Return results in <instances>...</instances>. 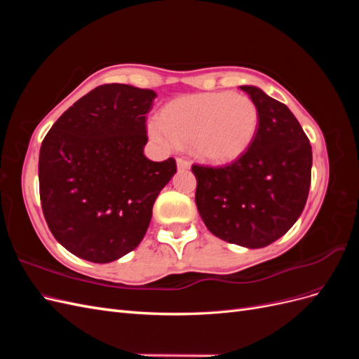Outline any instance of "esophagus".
Listing matches in <instances>:
<instances>
[{"label": "esophagus", "mask_w": 359, "mask_h": 359, "mask_svg": "<svg viewBox=\"0 0 359 359\" xmlns=\"http://www.w3.org/2000/svg\"><path fill=\"white\" fill-rule=\"evenodd\" d=\"M177 168H178V170H189L190 161L186 158H177Z\"/></svg>", "instance_id": "esophagus-1"}]
</instances>
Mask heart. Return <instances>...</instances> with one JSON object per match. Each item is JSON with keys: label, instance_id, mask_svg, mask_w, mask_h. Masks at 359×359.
I'll use <instances>...</instances> for the list:
<instances>
[{"label": "heart", "instance_id": "b5f03b06", "mask_svg": "<svg viewBox=\"0 0 359 359\" xmlns=\"http://www.w3.org/2000/svg\"><path fill=\"white\" fill-rule=\"evenodd\" d=\"M257 127V106L248 95L202 93L169 103L161 112V124L149 123L148 133L163 147L191 145L201 160L226 165L250 148Z\"/></svg>", "mask_w": 359, "mask_h": 359}]
</instances>
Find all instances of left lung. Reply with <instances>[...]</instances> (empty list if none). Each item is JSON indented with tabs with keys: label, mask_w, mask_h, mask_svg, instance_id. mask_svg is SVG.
<instances>
[{
	"label": "left lung",
	"mask_w": 359,
	"mask_h": 359,
	"mask_svg": "<svg viewBox=\"0 0 359 359\" xmlns=\"http://www.w3.org/2000/svg\"><path fill=\"white\" fill-rule=\"evenodd\" d=\"M259 111L252 145L223 168L193 165L196 206L220 240L262 248L283 236L306 206L311 145L289 107L253 85H243Z\"/></svg>",
	"instance_id": "obj_1"
}]
</instances>
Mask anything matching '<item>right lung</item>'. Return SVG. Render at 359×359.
Instances as JSON below:
<instances>
[{"instance_id":"add662e5","label":"right lung","mask_w":359,"mask_h":359,"mask_svg":"<svg viewBox=\"0 0 359 359\" xmlns=\"http://www.w3.org/2000/svg\"><path fill=\"white\" fill-rule=\"evenodd\" d=\"M156 97L132 85H100L70 106L43 139V215L74 256L107 264L145 236L158 193L177 172L172 157L151 161L144 154L145 115Z\"/></svg>"}]
</instances>
